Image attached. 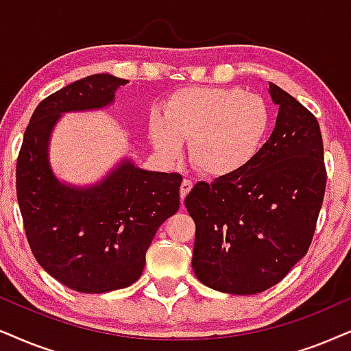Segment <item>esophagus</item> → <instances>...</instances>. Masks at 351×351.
<instances>
[{"mask_svg":"<svg viewBox=\"0 0 351 351\" xmlns=\"http://www.w3.org/2000/svg\"><path fill=\"white\" fill-rule=\"evenodd\" d=\"M191 189H193V181H189V180H183V183H181V186H180V196H181V201H184V197L188 196Z\"/></svg>","mask_w":351,"mask_h":351,"instance_id":"obj_1","label":"esophagus"}]
</instances>
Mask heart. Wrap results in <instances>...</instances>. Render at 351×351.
<instances>
[{
  "mask_svg": "<svg viewBox=\"0 0 351 351\" xmlns=\"http://www.w3.org/2000/svg\"><path fill=\"white\" fill-rule=\"evenodd\" d=\"M270 113L259 95L238 87H184L150 119V137L165 158L189 143L194 167L212 178L237 175L254 160L269 131Z\"/></svg>",
  "mask_w": 351,
  "mask_h": 351,
  "instance_id": "b5f03b06",
  "label": "heart"
}]
</instances>
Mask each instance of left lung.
<instances>
[{"label": "left lung", "instance_id": "8db88e82", "mask_svg": "<svg viewBox=\"0 0 351 351\" xmlns=\"http://www.w3.org/2000/svg\"><path fill=\"white\" fill-rule=\"evenodd\" d=\"M278 114L269 141L237 175L201 181L184 206L196 223L193 270L204 285L256 295L304 257L326 191L317 119L269 82Z\"/></svg>", "mask_w": 351, "mask_h": 351}]
</instances>
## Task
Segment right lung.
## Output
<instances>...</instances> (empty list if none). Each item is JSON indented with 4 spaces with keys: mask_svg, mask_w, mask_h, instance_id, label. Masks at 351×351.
<instances>
[{
    "mask_svg": "<svg viewBox=\"0 0 351 351\" xmlns=\"http://www.w3.org/2000/svg\"><path fill=\"white\" fill-rule=\"evenodd\" d=\"M128 82L94 74L47 97L30 118L17 158V202L30 250L45 272L81 293L139 280L155 233L180 208V173L144 170L130 155L90 184L68 183L53 170L50 145L60 119L108 108Z\"/></svg>",
    "mask_w": 351,
    "mask_h": 351,
    "instance_id": "1",
    "label": "right lung"
}]
</instances>
